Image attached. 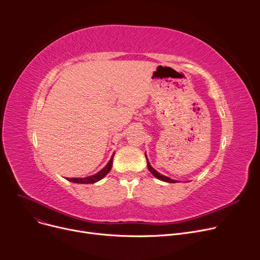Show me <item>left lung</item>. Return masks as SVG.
<instances>
[{"mask_svg": "<svg viewBox=\"0 0 260 260\" xmlns=\"http://www.w3.org/2000/svg\"><path fill=\"white\" fill-rule=\"evenodd\" d=\"M145 156H146V154H145ZM146 159H147V167H148V170L157 178V179H159V180H162V181H166V182H170V183H175V182H178L177 180H174V179H171V178H169V177H167V176H165V175H161V174H159L157 171H155L151 166H150V164H149V161H148V158H147V156H146Z\"/></svg>", "mask_w": 260, "mask_h": 260, "instance_id": "left-lung-1", "label": "left lung"}]
</instances>
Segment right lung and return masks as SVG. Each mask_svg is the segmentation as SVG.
Returning <instances> with one entry per match:
<instances>
[{"label":"right lung","mask_w":260,"mask_h":260,"mask_svg":"<svg viewBox=\"0 0 260 260\" xmlns=\"http://www.w3.org/2000/svg\"><path fill=\"white\" fill-rule=\"evenodd\" d=\"M113 156H114V154L112 155L109 162L106 165V167L103 168L96 174L88 176V177H84V178H66V179L69 180V181H72V182H75V183H94V182H96V181L103 179L111 171L112 165H113Z\"/></svg>","instance_id":"1"}]
</instances>
